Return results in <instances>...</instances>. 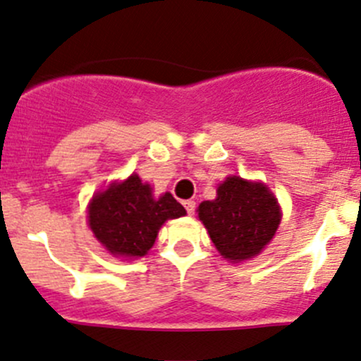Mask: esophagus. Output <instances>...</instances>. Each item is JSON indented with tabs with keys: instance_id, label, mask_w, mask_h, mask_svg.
<instances>
[{
	"instance_id": "34e87169",
	"label": "esophagus",
	"mask_w": 361,
	"mask_h": 361,
	"mask_svg": "<svg viewBox=\"0 0 361 361\" xmlns=\"http://www.w3.org/2000/svg\"><path fill=\"white\" fill-rule=\"evenodd\" d=\"M183 206H185V209H187L188 214H193V211H195V202H193V200H185Z\"/></svg>"
}]
</instances>
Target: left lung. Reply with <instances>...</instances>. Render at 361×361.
<instances>
[{"instance_id": "1", "label": "left lung", "mask_w": 361, "mask_h": 361, "mask_svg": "<svg viewBox=\"0 0 361 361\" xmlns=\"http://www.w3.org/2000/svg\"><path fill=\"white\" fill-rule=\"evenodd\" d=\"M197 212L212 244L230 263L259 254L270 244L282 219L270 188L240 176L226 178L216 190V199L200 202Z\"/></svg>"}]
</instances>
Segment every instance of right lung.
<instances>
[{"label":"right lung","instance_id":"1","mask_svg":"<svg viewBox=\"0 0 361 361\" xmlns=\"http://www.w3.org/2000/svg\"><path fill=\"white\" fill-rule=\"evenodd\" d=\"M185 214V207L169 192L154 197L150 185L143 183L138 174H131L93 195L88 225L112 256L133 259L149 252L159 228L168 219Z\"/></svg>","mask_w":361,"mask_h":361}]
</instances>
